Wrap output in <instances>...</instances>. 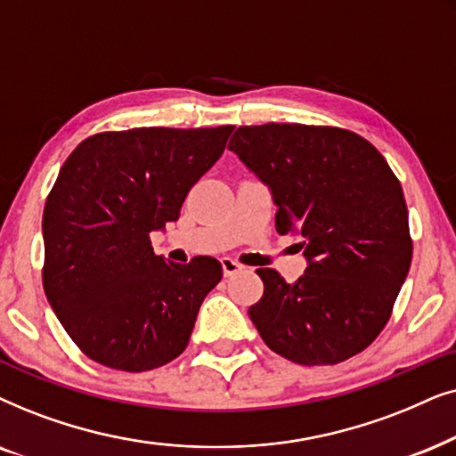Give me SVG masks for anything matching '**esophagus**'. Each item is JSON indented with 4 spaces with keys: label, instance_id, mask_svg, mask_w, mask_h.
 I'll return each instance as SVG.
<instances>
[{
    "label": "esophagus",
    "instance_id": "esophagus-1",
    "mask_svg": "<svg viewBox=\"0 0 456 456\" xmlns=\"http://www.w3.org/2000/svg\"><path fill=\"white\" fill-rule=\"evenodd\" d=\"M221 265H223L224 277H232V275H235V273H240L241 269H244V265H240L238 260H233V258H229V256L221 258Z\"/></svg>",
    "mask_w": 456,
    "mask_h": 456
}]
</instances>
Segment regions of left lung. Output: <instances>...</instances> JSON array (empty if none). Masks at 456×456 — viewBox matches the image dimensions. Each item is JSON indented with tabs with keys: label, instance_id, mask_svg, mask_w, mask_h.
I'll return each mask as SVG.
<instances>
[{
	"label": "left lung",
	"instance_id": "1",
	"mask_svg": "<svg viewBox=\"0 0 456 456\" xmlns=\"http://www.w3.org/2000/svg\"><path fill=\"white\" fill-rule=\"evenodd\" d=\"M229 150L269 187L279 233L300 235L294 283L256 269L265 294L252 323L298 365H336L365 350L390 319L412 241L403 187L367 139L336 126H240Z\"/></svg>",
	"mask_w": 456,
	"mask_h": 456
}]
</instances>
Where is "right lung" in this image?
I'll return each mask as SVG.
<instances>
[{
	"mask_svg": "<svg viewBox=\"0 0 456 456\" xmlns=\"http://www.w3.org/2000/svg\"><path fill=\"white\" fill-rule=\"evenodd\" d=\"M232 131L97 133L66 158L44 210V289L89 359L142 373L185 350L223 266L210 256L190 265L156 256L150 233L177 221Z\"/></svg>",
	"mask_w": 456,
	"mask_h": 456,
	"instance_id": "obj_1",
	"label": "right lung"
}]
</instances>
